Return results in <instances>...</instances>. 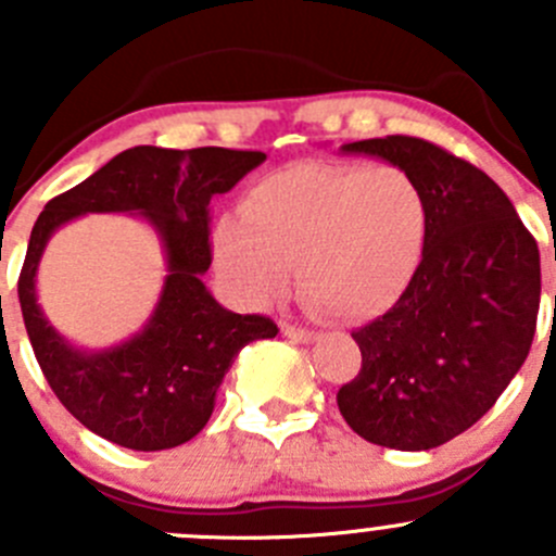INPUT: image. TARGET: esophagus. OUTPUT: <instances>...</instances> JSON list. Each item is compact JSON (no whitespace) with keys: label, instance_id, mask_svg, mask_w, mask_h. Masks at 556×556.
Wrapping results in <instances>:
<instances>
[{"label":"esophagus","instance_id":"1","mask_svg":"<svg viewBox=\"0 0 556 556\" xmlns=\"http://www.w3.org/2000/svg\"><path fill=\"white\" fill-rule=\"evenodd\" d=\"M282 333L293 341H304V344H309V341L317 339V333H314V330L299 328V325H293V323H282Z\"/></svg>","mask_w":556,"mask_h":556}]
</instances>
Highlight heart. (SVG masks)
I'll return each instance as SVG.
<instances>
[{
  "mask_svg": "<svg viewBox=\"0 0 556 556\" xmlns=\"http://www.w3.org/2000/svg\"><path fill=\"white\" fill-rule=\"evenodd\" d=\"M428 220V195L403 166L288 164L247 190L242 217L217 226L215 255L252 304L282 293L293 266L304 299L366 319L417 277Z\"/></svg>",
  "mask_w": 556,
  "mask_h": 556,
  "instance_id": "heart-1",
  "label": "heart"
}]
</instances>
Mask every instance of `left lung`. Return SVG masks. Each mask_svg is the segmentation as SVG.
<instances>
[{
  "mask_svg": "<svg viewBox=\"0 0 556 556\" xmlns=\"http://www.w3.org/2000/svg\"><path fill=\"white\" fill-rule=\"evenodd\" d=\"M344 153L412 172L430 220L406 293L352 333L363 363L336 403L371 444L433 450L495 406L530 352L541 306L535 237L495 179L428 139L392 134Z\"/></svg>",
  "mask_w": 556,
  "mask_h": 556,
  "instance_id": "1",
  "label": "left lung"
}]
</instances>
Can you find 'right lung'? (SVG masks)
I'll return each mask as SVG.
<instances>
[{
    "mask_svg": "<svg viewBox=\"0 0 556 556\" xmlns=\"http://www.w3.org/2000/svg\"><path fill=\"white\" fill-rule=\"evenodd\" d=\"M263 161L261 150L139 144L39 212L18 277L26 333L66 412L112 444L161 452L190 441L210 422L217 387L239 350L279 333L271 317L223 309L201 282L212 263L210 201ZM86 211H139L162 233L170 263L165 293L143 333L91 356L72 351L49 328L34 293L49 233Z\"/></svg>",
    "mask_w": 556,
    "mask_h": 556,
    "instance_id": "1",
    "label": "right lung"
}]
</instances>
